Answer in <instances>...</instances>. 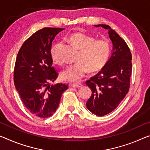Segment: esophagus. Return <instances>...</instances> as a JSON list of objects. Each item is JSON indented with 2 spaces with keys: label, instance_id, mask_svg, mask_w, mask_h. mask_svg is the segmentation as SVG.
I'll return each mask as SVG.
<instances>
[{
  "label": "esophagus",
  "instance_id": "1",
  "mask_svg": "<svg viewBox=\"0 0 150 150\" xmlns=\"http://www.w3.org/2000/svg\"><path fill=\"white\" fill-rule=\"evenodd\" d=\"M71 86L74 88H80L82 86V84H71Z\"/></svg>",
  "mask_w": 150,
  "mask_h": 150
}]
</instances>
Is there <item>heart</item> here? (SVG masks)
<instances>
[{
	"label": "heart",
	"mask_w": 150,
	"mask_h": 150,
	"mask_svg": "<svg viewBox=\"0 0 150 150\" xmlns=\"http://www.w3.org/2000/svg\"><path fill=\"white\" fill-rule=\"evenodd\" d=\"M68 40L79 50L76 58V63L68 66L61 73V77L68 82H78L89 70L95 72L102 69L109 58L111 46L109 40H96L94 36L82 32H75L69 35ZM52 60L61 64L62 59L57 52L56 47L51 50Z\"/></svg>",
	"instance_id": "obj_1"
}]
</instances>
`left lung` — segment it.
<instances>
[{"instance_id": "8db88e82", "label": "left lung", "mask_w": 150, "mask_h": 150, "mask_svg": "<svg viewBox=\"0 0 150 150\" xmlns=\"http://www.w3.org/2000/svg\"><path fill=\"white\" fill-rule=\"evenodd\" d=\"M108 29L112 53L100 72L86 82L92 91L86 103L90 111L97 116L110 113L127 94L132 72V56L126 42L107 25H96Z\"/></svg>"}]
</instances>
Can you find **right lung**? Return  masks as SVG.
<instances>
[{"mask_svg": "<svg viewBox=\"0 0 150 150\" xmlns=\"http://www.w3.org/2000/svg\"><path fill=\"white\" fill-rule=\"evenodd\" d=\"M62 28L45 27L25 41L18 52L14 84L25 107L33 115L47 118L56 111L68 84L54 82L58 74L52 66V43Z\"/></svg>", "mask_w": 150, "mask_h": 150, "instance_id": "1", "label": "right lung"}]
</instances>
